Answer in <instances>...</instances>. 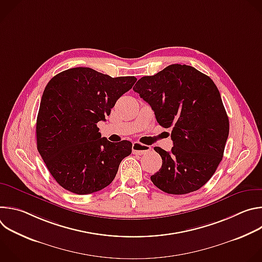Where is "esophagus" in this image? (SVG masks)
<instances>
[{
    "mask_svg": "<svg viewBox=\"0 0 262 262\" xmlns=\"http://www.w3.org/2000/svg\"><path fill=\"white\" fill-rule=\"evenodd\" d=\"M132 149H133V154H134V155H139V156L144 155V154H146V152L151 150L150 147L146 146V145H143V144H141V143H139V142L133 143V148H132Z\"/></svg>",
    "mask_w": 262,
    "mask_h": 262,
    "instance_id": "34e87169",
    "label": "esophagus"
}]
</instances>
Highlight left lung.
Returning a JSON list of instances; mask_svg holds the SVG:
<instances>
[{
  "label": "left lung",
  "mask_w": 262,
  "mask_h": 262,
  "mask_svg": "<svg viewBox=\"0 0 262 262\" xmlns=\"http://www.w3.org/2000/svg\"><path fill=\"white\" fill-rule=\"evenodd\" d=\"M155 112L157 121L171 128L173 147L155 150L162 168L150 177L165 193L189 194L214 174L229 135V119L220 92L206 74L189 65L172 64L134 86Z\"/></svg>",
  "instance_id": "obj_1"
}]
</instances>
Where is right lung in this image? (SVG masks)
<instances>
[{
  "label": "right lung",
  "mask_w": 262,
  "mask_h": 262,
  "mask_svg": "<svg viewBox=\"0 0 262 262\" xmlns=\"http://www.w3.org/2000/svg\"><path fill=\"white\" fill-rule=\"evenodd\" d=\"M136 81L135 77L112 78L89 67H76L48 83L36 122L37 149L62 188L87 195L114 180L133 144L101 138L96 123L105 120Z\"/></svg>",
  "instance_id": "add662e5"
}]
</instances>
